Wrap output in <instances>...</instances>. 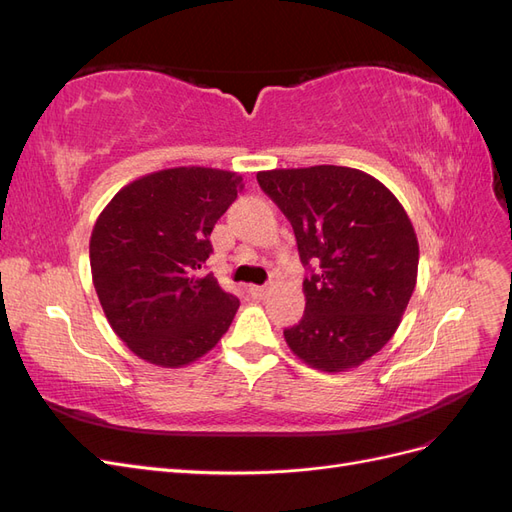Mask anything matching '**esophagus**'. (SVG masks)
I'll use <instances>...</instances> for the list:
<instances>
[{
    "mask_svg": "<svg viewBox=\"0 0 512 512\" xmlns=\"http://www.w3.org/2000/svg\"><path fill=\"white\" fill-rule=\"evenodd\" d=\"M269 292V286H250V294L254 299H265Z\"/></svg>",
    "mask_w": 512,
    "mask_h": 512,
    "instance_id": "1",
    "label": "esophagus"
}]
</instances>
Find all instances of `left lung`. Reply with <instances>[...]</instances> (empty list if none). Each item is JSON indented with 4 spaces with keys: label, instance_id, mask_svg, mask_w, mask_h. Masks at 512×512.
<instances>
[{
    "label": "left lung",
    "instance_id": "1",
    "mask_svg": "<svg viewBox=\"0 0 512 512\" xmlns=\"http://www.w3.org/2000/svg\"><path fill=\"white\" fill-rule=\"evenodd\" d=\"M260 188L290 220L305 314L284 331L299 359L327 374L363 365L395 335L416 286L418 239L397 196L359 168H273Z\"/></svg>",
    "mask_w": 512,
    "mask_h": 512
}]
</instances>
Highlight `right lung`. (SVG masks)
I'll list each match as a JSON object with an SVG mask.
<instances>
[{
	"mask_svg": "<svg viewBox=\"0 0 512 512\" xmlns=\"http://www.w3.org/2000/svg\"><path fill=\"white\" fill-rule=\"evenodd\" d=\"M243 190L222 168L177 166L130 181L91 230V280L104 316L138 359L177 369L198 361L239 309L213 273L209 235Z\"/></svg>",
	"mask_w": 512,
	"mask_h": 512,
	"instance_id": "right-lung-1",
	"label": "right lung"
}]
</instances>
